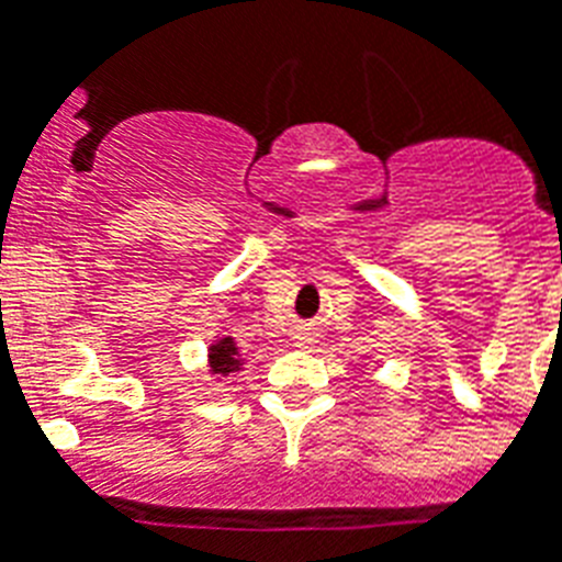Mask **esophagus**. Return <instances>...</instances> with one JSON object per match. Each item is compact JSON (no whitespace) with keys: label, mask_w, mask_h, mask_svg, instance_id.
<instances>
[{"label":"esophagus","mask_w":562,"mask_h":562,"mask_svg":"<svg viewBox=\"0 0 562 562\" xmlns=\"http://www.w3.org/2000/svg\"><path fill=\"white\" fill-rule=\"evenodd\" d=\"M301 341H304V338H301Z\"/></svg>","instance_id":"obj_1"}]
</instances>
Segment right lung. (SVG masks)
Instances as JSON below:
<instances>
[{"mask_svg":"<svg viewBox=\"0 0 562 562\" xmlns=\"http://www.w3.org/2000/svg\"><path fill=\"white\" fill-rule=\"evenodd\" d=\"M209 361H212V370H215V373H232V370H238V347L232 345V338H221V341L212 347Z\"/></svg>","mask_w":562,"mask_h":562,"instance_id":"right-lung-1","label":"right lung"}]
</instances>
